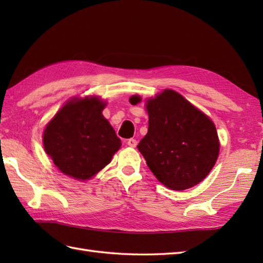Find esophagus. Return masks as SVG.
Instances as JSON below:
<instances>
[{"label":"esophagus","mask_w":263,"mask_h":263,"mask_svg":"<svg viewBox=\"0 0 263 263\" xmlns=\"http://www.w3.org/2000/svg\"><path fill=\"white\" fill-rule=\"evenodd\" d=\"M127 146L128 147H132V148H136L137 147V140H136V139H128V140H127Z\"/></svg>","instance_id":"obj_1"}]
</instances>
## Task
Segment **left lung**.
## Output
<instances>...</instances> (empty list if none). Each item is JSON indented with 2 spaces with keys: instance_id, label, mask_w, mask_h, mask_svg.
<instances>
[{
  "instance_id": "obj_1",
  "label": "left lung",
  "mask_w": 263,
  "mask_h": 263,
  "mask_svg": "<svg viewBox=\"0 0 263 263\" xmlns=\"http://www.w3.org/2000/svg\"><path fill=\"white\" fill-rule=\"evenodd\" d=\"M130 102H140L133 96ZM148 133L138 149L166 187L186 190L209 174L219 154L215 124L182 95L166 89L148 100Z\"/></svg>"
}]
</instances>
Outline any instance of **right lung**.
Segmentation results:
<instances>
[{"label":"right lung","instance_id":"obj_1","mask_svg":"<svg viewBox=\"0 0 263 263\" xmlns=\"http://www.w3.org/2000/svg\"><path fill=\"white\" fill-rule=\"evenodd\" d=\"M97 97L72 99L48 123L43 142L54 165L78 180H88L110 163L121 147L114 128L103 116Z\"/></svg>","mask_w":263,"mask_h":263}]
</instances>
